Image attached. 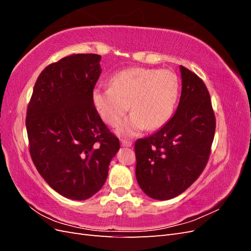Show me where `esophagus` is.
Masks as SVG:
<instances>
[{
    "instance_id": "1",
    "label": "esophagus",
    "mask_w": 251,
    "mask_h": 251,
    "mask_svg": "<svg viewBox=\"0 0 251 251\" xmlns=\"http://www.w3.org/2000/svg\"><path fill=\"white\" fill-rule=\"evenodd\" d=\"M121 146L126 147V148H130V147H132V141L126 140V139H121Z\"/></svg>"
}]
</instances>
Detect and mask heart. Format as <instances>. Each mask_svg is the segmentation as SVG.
Listing matches in <instances>:
<instances>
[{
	"label": "heart",
	"mask_w": 251,
	"mask_h": 251,
	"mask_svg": "<svg viewBox=\"0 0 251 251\" xmlns=\"http://www.w3.org/2000/svg\"><path fill=\"white\" fill-rule=\"evenodd\" d=\"M179 91V78L173 71L134 67L114 74L110 87H95L92 100L110 126L117 125L130 108L133 112L118 125L116 132L133 137L144 128L156 130L168 123Z\"/></svg>",
	"instance_id": "b5f03b06"
}]
</instances>
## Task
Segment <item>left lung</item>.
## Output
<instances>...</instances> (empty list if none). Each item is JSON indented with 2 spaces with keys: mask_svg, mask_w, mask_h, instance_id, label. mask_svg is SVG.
<instances>
[{
  "mask_svg": "<svg viewBox=\"0 0 251 251\" xmlns=\"http://www.w3.org/2000/svg\"><path fill=\"white\" fill-rule=\"evenodd\" d=\"M182 91L174 116L150 137L135 142L136 179L156 200L183 193L203 172L210 155L216 117L198 75L180 66Z\"/></svg>",
  "mask_w": 251,
  "mask_h": 251,
  "instance_id": "left-lung-1",
  "label": "left lung"
}]
</instances>
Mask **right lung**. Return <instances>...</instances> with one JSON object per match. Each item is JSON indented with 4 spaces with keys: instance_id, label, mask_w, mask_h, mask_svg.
<instances>
[{
    "instance_id": "obj_1",
    "label": "right lung",
    "mask_w": 251,
    "mask_h": 251,
    "mask_svg": "<svg viewBox=\"0 0 251 251\" xmlns=\"http://www.w3.org/2000/svg\"><path fill=\"white\" fill-rule=\"evenodd\" d=\"M101 56L72 54L37 77L26 116L29 151L47 183L68 199L86 200L108 177L119 139L94 107Z\"/></svg>"
}]
</instances>
